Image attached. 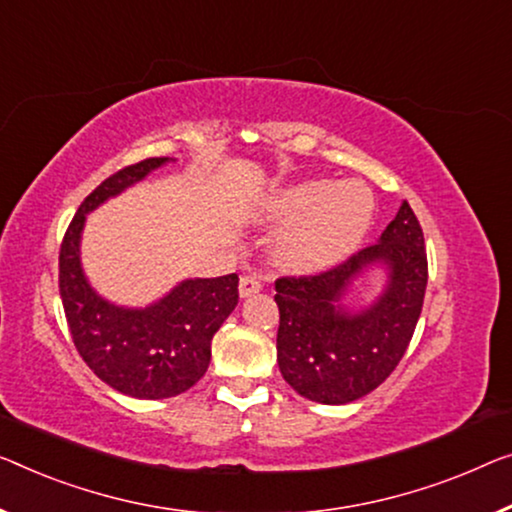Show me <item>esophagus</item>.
I'll use <instances>...</instances> for the list:
<instances>
[{"instance_id":"1","label":"esophagus","mask_w":512,"mask_h":512,"mask_svg":"<svg viewBox=\"0 0 512 512\" xmlns=\"http://www.w3.org/2000/svg\"><path fill=\"white\" fill-rule=\"evenodd\" d=\"M259 289H262V282H259L255 276H241V280H239V296H241V299L255 296Z\"/></svg>"}]
</instances>
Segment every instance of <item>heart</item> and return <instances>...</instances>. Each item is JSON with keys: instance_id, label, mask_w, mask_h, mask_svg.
I'll list each match as a JSON object with an SVG mask.
<instances>
[{"instance_id": "heart-1", "label": "heart", "mask_w": 512, "mask_h": 512, "mask_svg": "<svg viewBox=\"0 0 512 512\" xmlns=\"http://www.w3.org/2000/svg\"><path fill=\"white\" fill-rule=\"evenodd\" d=\"M375 218V197L361 181L308 179L273 190L257 202L255 220L282 225L271 257L289 273L329 271L361 246Z\"/></svg>"}]
</instances>
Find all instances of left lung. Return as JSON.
<instances>
[{"label": "left lung", "mask_w": 512, "mask_h": 512, "mask_svg": "<svg viewBox=\"0 0 512 512\" xmlns=\"http://www.w3.org/2000/svg\"><path fill=\"white\" fill-rule=\"evenodd\" d=\"M407 202L375 246L312 278H280L278 365L296 393L319 404H349L375 391L400 363L423 310L427 257ZM381 270L382 287L353 305L355 282Z\"/></svg>", "instance_id": "8db88e82"}]
</instances>
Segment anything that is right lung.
Returning <instances> with one entry per match:
<instances>
[{
  "label": "right lung",
  "instance_id": "add662e5",
  "mask_svg": "<svg viewBox=\"0 0 512 512\" xmlns=\"http://www.w3.org/2000/svg\"><path fill=\"white\" fill-rule=\"evenodd\" d=\"M174 163L147 158L105 179L80 204L59 253V294L80 356L114 391L137 400L174 398L204 377L211 340L239 303V276L186 278L147 305H119L91 285L82 266L87 216Z\"/></svg>",
  "mask_w": 512,
  "mask_h": 512
}]
</instances>
